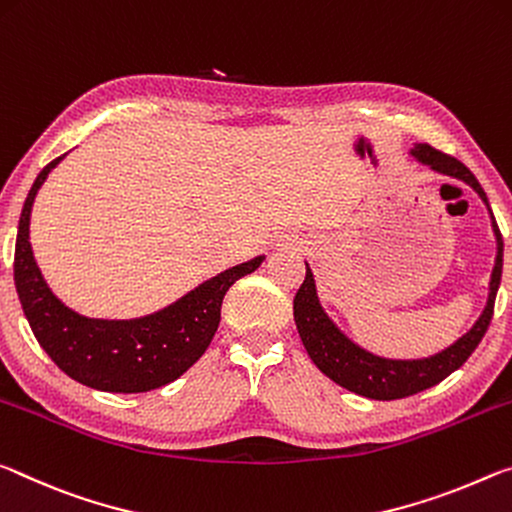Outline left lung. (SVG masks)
Wrapping results in <instances>:
<instances>
[{
  "instance_id": "8db88e82",
  "label": "left lung",
  "mask_w": 512,
  "mask_h": 512,
  "mask_svg": "<svg viewBox=\"0 0 512 512\" xmlns=\"http://www.w3.org/2000/svg\"><path fill=\"white\" fill-rule=\"evenodd\" d=\"M413 156L424 165H431V170L435 172L449 174V177L465 181L467 186H472L479 192V197L485 201V206H488V197H485L481 183L476 181L474 174L469 172L458 158L440 152V149H433L431 145H415ZM492 229L494 236H497V261H494L490 279L488 306H485L479 322L472 326V331H467L463 338L454 342L449 349L424 360H385L379 356H372L370 351L360 349L354 342L347 340L345 335L338 331V326H335L322 311L320 301H317L313 274L306 265L304 283H301L297 290L295 306L292 308H295V322L301 335V342H304L313 363L320 367L331 381L342 385V388L356 392L360 397L379 401H392L417 395V392L447 379V376L458 370V367L472 356V351L479 347V342L485 331H488L492 320L494 299H497L501 281V267H504V240H501V231L497 226V220H494V215Z\"/></svg>"
}]
</instances>
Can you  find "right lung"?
Wrapping results in <instances>:
<instances>
[{
  "label": "right lung",
  "instance_id": "add662e5",
  "mask_svg": "<svg viewBox=\"0 0 512 512\" xmlns=\"http://www.w3.org/2000/svg\"><path fill=\"white\" fill-rule=\"evenodd\" d=\"M43 167L24 201L13 276L22 311L38 345L70 376L88 388L104 392L156 390L197 363L211 345L220 324L222 299L233 283L258 270L263 258L231 267L179 299L165 311L133 322L86 320L65 308L40 276L29 245L31 204L52 167Z\"/></svg>",
  "mask_w": 512,
  "mask_h": 512
}]
</instances>
